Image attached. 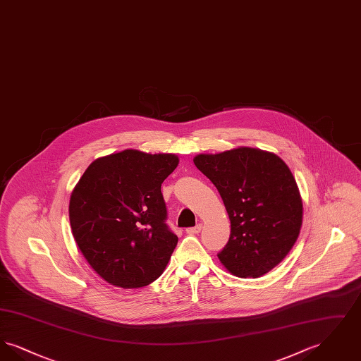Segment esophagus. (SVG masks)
<instances>
[{
	"label": "esophagus",
	"instance_id": "34e87169",
	"mask_svg": "<svg viewBox=\"0 0 361 361\" xmlns=\"http://www.w3.org/2000/svg\"><path fill=\"white\" fill-rule=\"evenodd\" d=\"M202 227H203L202 224H196L195 227H189V228H187V233H188V234H199V233L202 231Z\"/></svg>",
	"mask_w": 361,
	"mask_h": 361
}]
</instances>
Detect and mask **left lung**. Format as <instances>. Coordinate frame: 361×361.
Listing matches in <instances>:
<instances>
[{"label":"left lung","mask_w":361,"mask_h":361,"mask_svg":"<svg viewBox=\"0 0 361 361\" xmlns=\"http://www.w3.org/2000/svg\"><path fill=\"white\" fill-rule=\"evenodd\" d=\"M196 168L216 187L231 233L218 255L238 277L268 274L290 253L303 219L300 192L279 155L253 147L199 154Z\"/></svg>","instance_id":"left-lung-1"}]
</instances>
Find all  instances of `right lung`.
I'll return each mask as SVG.
<instances>
[{
	"mask_svg": "<svg viewBox=\"0 0 361 361\" xmlns=\"http://www.w3.org/2000/svg\"><path fill=\"white\" fill-rule=\"evenodd\" d=\"M177 165V155L128 149L93 161L73 189V237L109 284L140 288L165 271L178 238L165 224L161 184Z\"/></svg>",
	"mask_w": 361,
	"mask_h": 361,
	"instance_id": "1",
	"label": "right lung"
}]
</instances>
